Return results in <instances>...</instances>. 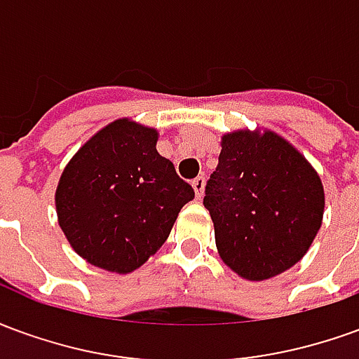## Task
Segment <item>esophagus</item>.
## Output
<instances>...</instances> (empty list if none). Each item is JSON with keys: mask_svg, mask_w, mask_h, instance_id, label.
<instances>
[{"mask_svg": "<svg viewBox=\"0 0 359 359\" xmlns=\"http://www.w3.org/2000/svg\"><path fill=\"white\" fill-rule=\"evenodd\" d=\"M192 188H194V192L198 198H202L203 196V188H205V177H196L192 180Z\"/></svg>", "mask_w": 359, "mask_h": 359, "instance_id": "1", "label": "esophagus"}]
</instances>
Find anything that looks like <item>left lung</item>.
<instances>
[{"instance_id":"1","label":"left lung","mask_w":359,"mask_h":359,"mask_svg":"<svg viewBox=\"0 0 359 359\" xmlns=\"http://www.w3.org/2000/svg\"><path fill=\"white\" fill-rule=\"evenodd\" d=\"M203 205L225 265L246 280H265L306 256L323 223V182L283 136L241 128L221 136Z\"/></svg>"}]
</instances>
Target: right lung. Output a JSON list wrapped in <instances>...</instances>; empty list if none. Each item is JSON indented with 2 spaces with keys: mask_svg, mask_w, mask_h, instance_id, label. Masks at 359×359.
Segmentation results:
<instances>
[{
  "mask_svg": "<svg viewBox=\"0 0 359 359\" xmlns=\"http://www.w3.org/2000/svg\"><path fill=\"white\" fill-rule=\"evenodd\" d=\"M159 133L117 118L90 138L61 172L55 210L81 257L126 275L163 246L194 188L156 149Z\"/></svg>",
  "mask_w": 359,
  "mask_h": 359,
  "instance_id": "obj_1",
  "label": "right lung"
}]
</instances>
